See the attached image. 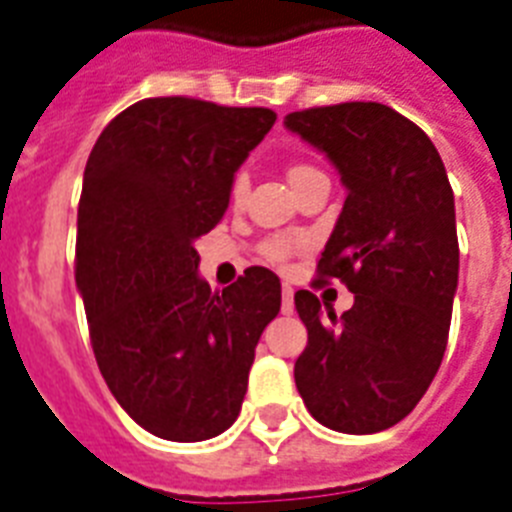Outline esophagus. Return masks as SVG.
Listing matches in <instances>:
<instances>
[{
	"label": "esophagus",
	"mask_w": 512,
	"mask_h": 512,
	"mask_svg": "<svg viewBox=\"0 0 512 512\" xmlns=\"http://www.w3.org/2000/svg\"><path fill=\"white\" fill-rule=\"evenodd\" d=\"M281 313L284 315L294 313V289L289 284H284V289H281Z\"/></svg>",
	"instance_id": "1"
}]
</instances>
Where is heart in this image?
<instances>
[{"mask_svg": "<svg viewBox=\"0 0 512 512\" xmlns=\"http://www.w3.org/2000/svg\"><path fill=\"white\" fill-rule=\"evenodd\" d=\"M315 178L326 176H323L315 165H310V162H292V165L286 168V181L292 184L294 191L302 189V186L310 184V181H315ZM244 197H247V178L234 176V181L228 186V202H231V207H239L244 202ZM299 249H302V239H299V236L281 234L265 239V242L260 244V255L273 265H286L294 255H297Z\"/></svg>", "mask_w": 512, "mask_h": 512, "instance_id": "1", "label": "heart"}]
</instances>
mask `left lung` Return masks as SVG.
<instances>
[{"instance_id": "left-lung-1", "label": "left lung", "mask_w": 512, "mask_h": 512, "mask_svg": "<svg viewBox=\"0 0 512 512\" xmlns=\"http://www.w3.org/2000/svg\"><path fill=\"white\" fill-rule=\"evenodd\" d=\"M284 126L347 186L313 286L339 278L355 294L342 318L323 315L313 292L294 294L307 326L294 381L326 429L376 434L421 402L442 365L460 268L452 186L429 136L392 107H310Z\"/></svg>"}]
</instances>
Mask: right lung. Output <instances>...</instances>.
Returning a JSON list of instances; mask_svg holds the SVG:
<instances>
[{"label": "right lung", "instance_id": "1", "mask_svg": "<svg viewBox=\"0 0 512 512\" xmlns=\"http://www.w3.org/2000/svg\"><path fill=\"white\" fill-rule=\"evenodd\" d=\"M276 123L268 107L141 99L99 134L78 202L76 284L112 397L170 442L236 421L281 281L247 268L223 292L197 273L194 242L228 207V186Z\"/></svg>", "mask_w": 512, "mask_h": 512}]
</instances>
